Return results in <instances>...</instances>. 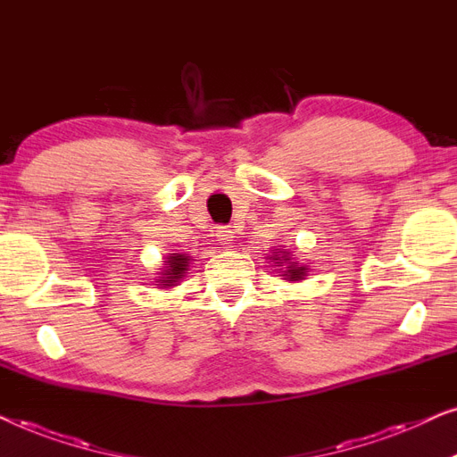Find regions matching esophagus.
<instances>
[{"instance_id": "obj_1", "label": "esophagus", "mask_w": 457, "mask_h": 457, "mask_svg": "<svg viewBox=\"0 0 457 457\" xmlns=\"http://www.w3.org/2000/svg\"><path fill=\"white\" fill-rule=\"evenodd\" d=\"M217 237H220V240L226 244V246H229L231 237H234V229H231V228H220V229H217Z\"/></svg>"}]
</instances>
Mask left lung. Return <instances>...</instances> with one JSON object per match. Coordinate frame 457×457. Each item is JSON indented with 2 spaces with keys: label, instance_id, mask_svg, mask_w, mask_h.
I'll use <instances>...</instances> for the list:
<instances>
[{
  "label": "left lung",
  "instance_id": "1",
  "mask_svg": "<svg viewBox=\"0 0 457 457\" xmlns=\"http://www.w3.org/2000/svg\"><path fill=\"white\" fill-rule=\"evenodd\" d=\"M269 259H273L275 262H278V265H275V267H284L286 269V271H281V273H284V279H287V281L304 279L306 267H300L298 262H294L290 253H284V250H279V254L275 253L273 256H269Z\"/></svg>",
  "mask_w": 457,
  "mask_h": 457
}]
</instances>
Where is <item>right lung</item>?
Returning <instances> with one entry per match:
<instances>
[{
    "label": "right lung",
    "mask_w": 457,
    "mask_h": 457,
    "mask_svg": "<svg viewBox=\"0 0 457 457\" xmlns=\"http://www.w3.org/2000/svg\"><path fill=\"white\" fill-rule=\"evenodd\" d=\"M188 267H190V256H186V254L170 256V261H167V267L163 271V278L159 279L157 286H163V287L176 286L178 281L184 278V273L188 271Z\"/></svg>",
    "instance_id": "obj_1"
}]
</instances>
